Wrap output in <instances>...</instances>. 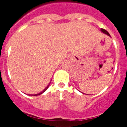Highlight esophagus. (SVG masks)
<instances>
[{"label": "esophagus", "mask_w": 127, "mask_h": 127, "mask_svg": "<svg viewBox=\"0 0 127 127\" xmlns=\"http://www.w3.org/2000/svg\"><path fill=\"white\" fill-rule=\"evenodd\" d=\"M67 58H68V56H67Z\"/></svg>", "instance_id": "34e87169"}]
</instances>
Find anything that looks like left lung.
<instances>
[{
	"label": "left lung",
	"instance_id": "8db88e82",
	"mask_svg": "<svg viewBox=\"0 0 127 127\" xmlns=\"http://www.w3.org/2000/svg\"><path fill=\"white\" fill-rule=\"evenodd\" d=\"M100 31H101L103 33H104V34H106V35H108V36H110V34H109V33L108 32L106 31V30H105V29H100Z\"/></svg>",
	"mask_w": 127,
	"mask_h": 127
}]
</instances>
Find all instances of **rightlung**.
I'll return each mask as SVG.
<instances>
[{
  "label": "right lung",
  "mask_w": 127,
  "mask_h": 127,
  "mask_svg": "<svg viewBox=\"0 0 127 127\" xmlns=\"http://www.w3.org/2000/svg\"><path fill=\"white\" fill-rule=\"evenodd\" d=\"M50 83H51V82H50ZM50 83H49V85H47V86H46V87L44 89L43 91H42V92H40V93H37V94H34V95H31V96H38V95H41V94H42V93H43L44 92H46V90H47V88H49V85H50Z\"/></svg>",
  "instance_id": "right-lung-1"
}]
</instances>
